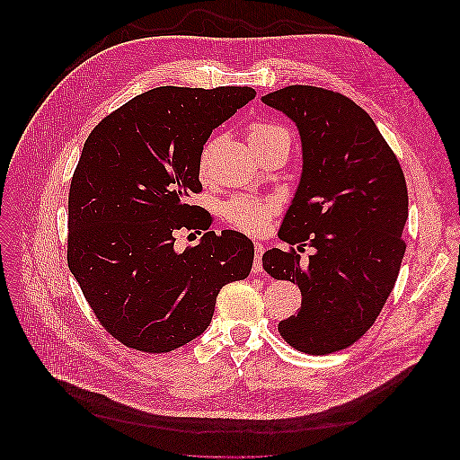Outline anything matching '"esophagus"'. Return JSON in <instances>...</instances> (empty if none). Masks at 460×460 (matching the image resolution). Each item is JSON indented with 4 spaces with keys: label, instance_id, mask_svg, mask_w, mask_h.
Returning a JSON list of instances; mask_svg holds the SVG:
<instances>
[{
    "label": "esophagus",
    "instance_id": "esophagus-1",
    "mask_svg": "<svg viewBox=\"0 0 460 460\" xmlns=\"http://www.w3.org/2000/svg\"><path fill=\"white\" fill-rule=\"evenodd\" d=\"M261 254H264V245L261 243H254V264H252V271L260 273L261 271Z\"/></svg>",
    "mask_w": 460,
    "mask_h": 460
}]
</instances>
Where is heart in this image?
<instances>
[{
	"label": "heart",
	"instance_id": "b5f03b06",
	"mask_svg": "<svg viewBox=\"0 0 460 460\" xmlns=\"http://www.w3.org/2000/svg\"><path fill=\"white\" fill-rule=\"evenodd\" d=\"M284 133V130L277 125H268V123H256L251 125L247 130V138L249 144L254 147L261 144L264 140L271 138L273 135ZM211 149L213 144H208L202 153H200V163L199 170L200 176L206 178L209 173V163H211ZM275 211V206L268 200H260V199H251V196H235V199L228 200L223 204V217L228 225H232L237 230H243L247 234H258L264 230L270 223V218Z\"/></svg>",
	"mask_w": 460,
	"mask_h": 460
}]
</instances>
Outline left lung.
<instances>
[{"instance_id":"1","label":"left lung","mask_w":460,"mask_h":460,"mask_svg":"<svg viewBox=\"0 0 460 460\" xmlns=\"http://www.w3.org/2000/svg\"><path fill=\"white\" fill-rule=\"evenodd\" d=\"M299 130L303 172L279 237L314 247L307 266L296 249H271L264 270L297 284V314L279 333L305 354L339 352L378 318L401 270L408 189L395 153L361 106L314 85L261 97Z\"/></svg>"}]
</instances>
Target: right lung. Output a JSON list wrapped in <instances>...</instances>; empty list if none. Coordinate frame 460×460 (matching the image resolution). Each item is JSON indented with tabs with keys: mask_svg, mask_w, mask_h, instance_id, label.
I'll list each match as a JSON object with an SVG mask.
<instances>
[{
	"mask_svg": "<svg viewBox=\"0 0 460 460\" xmlns=\"http://www.w3.org/2000/svg\"><path fill=\"white\" fill-rule=\"evenodd\" d=\"M256 97L252 87L163 85L125 102L87 137L69 190L67 264L104 330L149 354L206 332L218 292L247 279L252 242L206 232L173 249L178 230H208L199 163L211 130Z\"/></svg>",
	"mask_w": 460,
	"mask_h": 460,
	"instance_id": "add662e5",
	"label": "right lung"
}]
</instances>
